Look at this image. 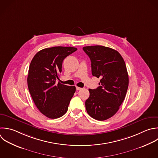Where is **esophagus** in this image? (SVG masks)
Listing matches in <instances>:
<instances>
[{"label":"esophagus","instance_id":"1","mask_svg":"<svg viewBox=\"0 0 158 158\" xmlns=\"http://www.w3.org/2000/svg\"><path fill=\"white\" fill-rule=\"evenodd\" d=\"M83 89V88H80V87H78V86L76 87V89H77V90H80V89Z\"/></svg>","mask_w":158,"mask_h":158}]
</instances>
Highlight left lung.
<instances>
[{"label":"left lung","instance_id":"left-lung-1","mask_svg":"<svg viewBox=\"0 0 158 158\" xmlns=\"http://www.w3.org/2000/svg\"><path fill=\"white\" fill-rule=\"evenodd\" d=\"M91 62L94 77L99 78L100 85L89 89L85 102L88 114L98 120L112 117L123 102L128 86V75L123 59L117 51L102 46L83 48Z\"/></svg>","mask_w":158,"mask_h":158}]
</instances>
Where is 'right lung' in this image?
<instances>
[{"instance_id":"right-lung-1","label":"right lung","mask_w":158,"mask_h":158,"mask_svg":"<svg viewBox=\"0 0 158 158\" xmlns=\"http://www.w3.org/2000/svg\"><path fill=\"white\" fill-rule=\"evenodd\" d=\"M73 47L56 46L46 48L36 54L30 65L27 78L31 98L39 110L50 118L64 115L76 88L58 83L64 59L75 52Z\"/></svg>"}]
</instances>
